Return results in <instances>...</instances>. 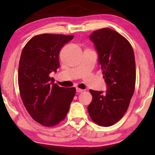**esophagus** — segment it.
<instances>
[{"label": "esophagus", "instance_id": "34e87169", "mask_svg": "<svg viewBox=\"0 0 155 155\" xmlns=\"http://www.w3.org/2000/svg\"><path fill=\"white\" fill-rule=\"evenodd\" d=\"M76 92H78V93H79V92H82L83 90H81V89H79V88H76Z\"/></svg>", "mask_w": 155, "mask_h": 155}]
</instances>
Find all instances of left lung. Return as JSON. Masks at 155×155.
Here are the masks:
<instances>
[{
    "mask_svg": "<svg viewBox=\"0 0 155 155\" xmlns=\"http://www.w3.org/2000/svg\"><path fill=\"white\" fill-rule=\"evenodd\" d=\"M98 55V63L106 83V91L90 90L92 102L88 113L95 123L111 126L124 116L136 84V62L133 49L117 32L103 28L89 36Z\"/></svg>",
    "mask_w": 155,
    "mask_h": 155,
    "instance_id": "left-lung-1",
    "label": "left lung"
}]
</instances>
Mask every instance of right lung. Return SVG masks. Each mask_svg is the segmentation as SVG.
Wrapping results in <instances>:
<instances>
[{"instance_id": "1", "label": "right lung", "mask_w": 155, "mask_h": 155, "mask_svg": "<svg viewBox=\"0 0 155 155\" xmlns=\"http://www.w3.org/2000/svg\"><path fill=\"white\" fill-rule=\"evenodd\" d=\"M74 35L44 33L33 37L23 48L18 70V84L25 107L35 121L51 127L68 112L76 89L54 84L51 73L60 67L59 54Z\"/></svg>"}]
</instances>
